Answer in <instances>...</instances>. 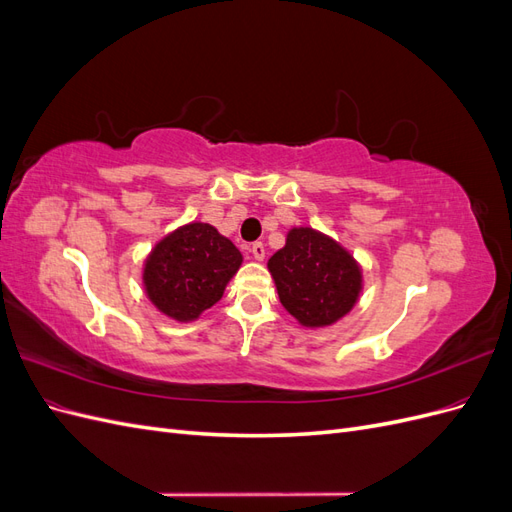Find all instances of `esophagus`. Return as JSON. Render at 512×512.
Listing matches in <instances>:
<instances>
[{"instance_id":"1","label":"esophagus","mask_w":512,"mask_h":512,"mask_svg":"<svg viewBox=\"0 0 512 512\" xmlns=\"http://www.w3.org/2000/svg\"><path fill=\"white\" fill-rule=\"evenodd\" d=\"M250 252H252V256H254L256 260H262V258H265V243H260V241L252 243Z\"/></svg>"}]
</instances>
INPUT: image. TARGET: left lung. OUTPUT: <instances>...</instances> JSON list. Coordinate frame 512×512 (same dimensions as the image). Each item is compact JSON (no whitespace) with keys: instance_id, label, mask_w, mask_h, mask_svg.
Instances as JSON below:
<instances>
[{"instance_id":"obj_1","label":"left lung","mask_w":512,"mask_h":512,"mask_svg":"<svg viewBox=\"0 0 512 512\" xmlns=\"http://www.w3.org/2000/svg\"><path fill=\"white\" fill-rule=\"evenodd\" d=\"M267 267L280 301L303 327H331L359 301L363 273L359 262L335 239L314 228H290L286 245Z\"/></svg>"}]
</instances>
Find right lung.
Returning <instances> with one entry per match:
<instances>
[{
	"label": "right lung",
	"mask_w": 512,
	"mask_h": 512,
	"mask_svg": "<svg viewBox=\"0 0 512 512\" xmlns=\"http://www.w3.org/2000/svg\"><path fill=\"white\" fill-rule=\"evenodd\" d=\"M243 256L218 228L203 222L179 226L156 243L145 260L149 301L177 322H192L218 303Z\"/></svg>",
	"instance_id": "add662e5"
}]
</instances>
